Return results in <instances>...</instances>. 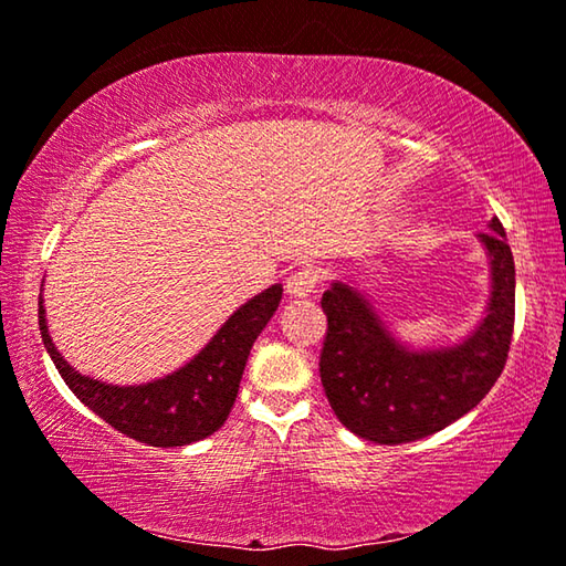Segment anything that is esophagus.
<instances>
[{
	"label": "esophagus",
	"instance_id": "34e87169",
	"mask_svg": "<svg viewBox=\"0 0 566 566\" xmlns=\"http://www.w3.org/2000/svg\"><path fill=\"white\" fill-rule=\"evenodd\" d=\"M319 282V272L315 266H302L297 272H292L286 276V294L294 300H302V297H310L312 292H315V286Z\"/></svg>",
	"mask_w": 566,
	"mask_h": 566
}]
</instances>
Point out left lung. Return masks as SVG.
Instances as JSON below:
<instances>
[{
	"label": "left lung",
	"instance_id": "8db88e82",
	"mask_svg": "<svg viewBox=\"0 0 566 566\" xmlns=\"http://www.w3.org/2000/svg\"><path fill=\"white\" fill-rule=\"evenodd\" d=\"M479 241L491 269L489 302L479 325L453 345H402L357 276L335 280L322 294L319 378L339 423L355 436L380 446L433 436L476 408L499 380L514 332L516 269L499 219Z\"/></svg>",
	"mask_w": 566,
	"mask_h": 566
}]
</instances>
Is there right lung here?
Here are the masks:
<instances>
[{
    "label": "right lung",
    "mask_w": 566,
    "mask_h": 566,
    "mask_svg": "<svg viewBox=\"0 0 566 566\" xmlns=\"http://www.w3.org/2000/svg\"><path fill=\"white\" fill-rule=\"evenodd\" d=\"M282 284H272L241 307L217 329L191 360L164 378L115 385L75 370L60 355L48 329L40 294V332L52 363L80 402L101 416L107 426L140 443L170 448L209 438L223 426L234 408L249 349L280 307Z\"/></svg>",
    "instance_id": "1"
}]
</instances>
